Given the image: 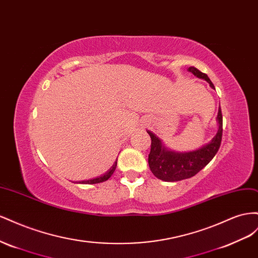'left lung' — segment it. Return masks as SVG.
<instances>
[{
  "label": "left lung",
  "mask_w": 258,
  "mask_h": 258,
  "mask_svg": "<svg viewBox=\"0 0 258 258\" xmlns=\"http://www.w3.org/2000/svg\"><path fill=\"white\" fill-rule=\"evenodd\" d=\"M188 70L192 72L196 77L208 81L211 87L215 90L214 84L212 83V81L205 73L195 67H190ZM217 121L219 124L218 132L211 143L196 151L183 153L167 150L157 136H154L151 132H148L151 138V149L148 157V163L152 174L161 180L178 181L192 177L197 173L200 172L215 157L220 147V143H222L223 114L220 107L218 109Z\"/></svg>",
  "instance_id": "8db88e82"
}]
</instances>
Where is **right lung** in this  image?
Wrapping results in <instances>:
<instances>
[{"mask_svg": "<svg viewBox=\"0 0 258 258\" xmlns=\"http://www.w3.org/2000/svg\"><path fill=\"white\" fill-rule=\"evenodd\" d=\"M115 167H116V162L113 164V166L110 168V170L104 174L102 176H99L97 178H94V179H90V180H83L81 181V183H98V182H102V181H106L108 180L110 177H111V175L113 174V172L115 171Z\"/></svg>", "mask_w": 258, "mask_h": 258, "instance_id": "right-lung-1", "label": "right lung"}]
</instances>
